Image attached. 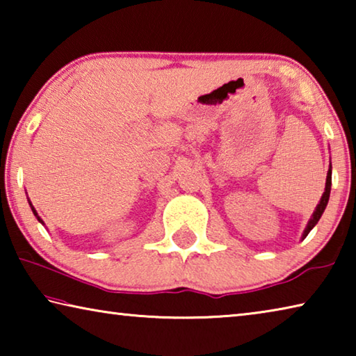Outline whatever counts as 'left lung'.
I'll list each match as a JSON object with an SVG mask.
<instances>
[{"mask_svg": "<svg viewBox=\"0 0 356 356\" xmlns=\"http://www.w3.org/2000/svg\"><path fill=\"white\" fill-rule=\"evenodd\" d=\"M330 190H331V168L328 170L327 184H325V191H323V195H322V200H321V202H318V206L316 207V212L312 213V218H311L309 222H308V227H306V231H305V234H303V238H305L306 236H308V234L311 232V229L317 225L318 220H321L323 210H325V207H327L328 200H330Z\"/></svg>", "mask_w": 356, "mask_h": 356, "instance_id": "obj_1", "label": "left lung"}]
</instances>
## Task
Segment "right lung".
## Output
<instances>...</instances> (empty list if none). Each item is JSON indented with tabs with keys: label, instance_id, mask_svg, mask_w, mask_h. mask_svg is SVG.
Returning <instances> with one entry per match:
<instances>
[{
	"label": "right lung",
	"instance_id": "right-lung-1",
	"mask_svg": "<svg viewBox=\"0 0 356 356\" xmlns=\"http://www.w3.org/2000/svg\"><path fill=\"white\" fill-rule=\"evenodd\" d=\"M29 206H31V204H29ZM31 209H33V213H34V215H35V216H38V212H35V210H34V207H33V206H31ZM38 220H39V221H40V222H42V220H40V218H39V216H38Z\"/></svg>",
	"mask_w": 356,
	"mask_h": 356
}]
</instances>
